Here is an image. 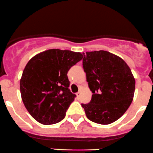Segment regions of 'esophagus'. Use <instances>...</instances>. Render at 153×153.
I'll return each instance as SVG.
<instances>
[{
  "mask_svg": "<svg viewBox=\"0 0 153 153\" xmlns=\"http://www.w3.org/2000/svg\"><path fill=\"white\" fill-rule=\"evenodd\" d=\"M76 94L77 98H79V97H80V95H81V93H80V92L79 91V92H77V93Z\"/></svg>",
  "mask_w": 153,
  "mask_h": 153,
  "instance_id": "obj_1",
  "label": "esophagus"
}]
</instances>
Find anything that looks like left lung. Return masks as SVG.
Wrapping results in <instances>:
<instances>
[{
  "instance_id": "obj_1",
  "label": "left lung",
  "mask_w": 153,
  "mask_h": 153,
  "mask_svg": "<svg viewBox=\"0 0 153 153\" xmlns=\"http://www.w3.org/2000/svg\"><path fill=\"white\" fill-rule=\"evenodd\" d=\"M82 66L91 100L82 106L88 118L102 125L118 120L132 102L135 80L128 65L108 51L83 53Z\"/></svg>"
}]
</instances>
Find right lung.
I'll use <instances>...</instances> for the list:
<instances>
[{
	"instance_id": "1",
	"label": "right lung",
	"mask_w": 153,
	"mask_h": 153,
	"mask_svg": "<svg viewBox=\"0 0 153 153\" xmlns=\"http://www.w3.org/2000/svg\"><path fill=\"white\" fill-rule=\"evenodd\" d=\"M82 59L80 53L51 49L27 62L20 80L21 95L28 112L39 123L54 124L65 117L76 97L68 88L67 74Z\"/></svg>"
}]
</instances>
